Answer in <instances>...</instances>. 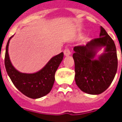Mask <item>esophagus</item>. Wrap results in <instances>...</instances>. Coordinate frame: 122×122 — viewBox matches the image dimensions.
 Masks as SVG:
<instances>
[{"label":"esophagus","mask_w":122,"mask_h":122,"mask_svg":"<svg viewBox=\"0 0 122 122\" xmlns=\"http://www.w3.org/2000/svg\"><path fill=\"white\" fill-rule=\"evenodd\" d=\"M64 54L66 56H70L71 54L70 50L68 48H66L65 50H64Z\"/></svg>","instance_id":"34e87169"}]
</instances>
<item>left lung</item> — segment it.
<instances>
[{
  "mask_svg": "<svg viewBox=\"0 0 122 122\" xmlns=\"http://www.w3.org/2000/svg\"><path fill=\"white\" fill-rule=\"evenodd\" d=\"M100 29L99 38L73 48L76 84L81 91L92 95L100 94L108 89L118 68L115 44L102 26ZM101 47H105L104 53L95 59Z\"/></svg>",
  "mask_w": 122,
  "mask_h": 122,
  "instance_id": "left-lung-1",
  "label": "left lung"
}]
</instances>
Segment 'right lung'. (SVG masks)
I'll use <instances>...</instances> for the list:
<instances>
[{
	"label": "right lung",
	"instance_id": "obj_1",
	"mask_svg": "<svg viewBox=\"0 0 122 122\" xmlns=\"http://www.w3.org/2000/svg\"><path fill=\"white\" fill-rule=\"evenodd\" d=\"M9 39L5 49V66L14 86L26 96L38 99L46 96L51 91L55 80V73L63 59V52L54 56L45 66L34 73H21L15 69L10 62L8 54Z\"/></svg>",
	"mask_w": 122,
	"mask_h": 122
}]
</instances>
